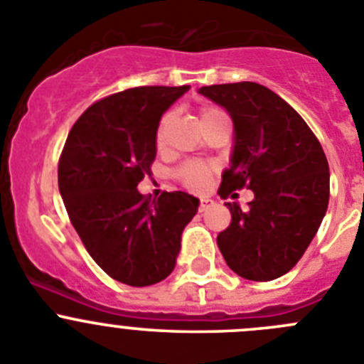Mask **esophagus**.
<instances>
[{
	"label": "esophagus",
	"mask_w": 364,
	"mask_h": 364,
	"mask_svg": "<svg viewBox=\"0 0 364 364\" xmlns=\"http://www.w3.org/2000/svg\"><path fill=\"white\" fill-rule=\"evenodd\" d=\"M209 205H213V200L211 198H200V211H204V209H208Z\"/></svg>",
	"instance_id": "1"
}]
</instances>
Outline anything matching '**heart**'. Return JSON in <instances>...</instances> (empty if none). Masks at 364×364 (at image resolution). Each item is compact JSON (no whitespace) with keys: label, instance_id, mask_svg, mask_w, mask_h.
I'll return each instance as SVG.
<instances>
[{"label":"heart","instance_id":"b5f03b06","mask_svg":"<svg viewBox=\"0 0 364 364\" xmlns=\"http://www.w3.org/2000/svg\"><path fill=\"white\" fill-rule=\"evenodd\" d=\"M220 113H223L222 109H218L216 106H202L200 108V119L202 122L211 121L215 117H218ZM171 115L166 113L162 115V119L159 121L155 129V144L156 148H162L166 144V133H168V124ZM213 175V168L209 164H204V162H188L182 168L178 169V178L180 182L186 186L188 189H193V191H200L208 186L209 178Z\"/></svg>","mask_w":364,"mask_h":364}]
</instances>
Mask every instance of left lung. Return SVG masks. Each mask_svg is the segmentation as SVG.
Returning <instances> with one entry per match:
<instances>
[{
    "mask_svg": "<svg viewBox=\"0 0 364 364\" xmlns=\"http://www.w3.org/2000/svg\"><path fill=\"white\" fill-rule=\"evenodd\" d=\"M235 122L231 168L218 195L255 193L249 209L228 202L231 223L216 238L231 271L252 282L287 274L318 232L328 208L330 173L318 136L289 102L258 82L200 88Z\"/></svg>",
    "mask_w": 364,
    "mask_h": 364,
    "instance_id": "1",
    "label": "left lung"
}]
</instances>
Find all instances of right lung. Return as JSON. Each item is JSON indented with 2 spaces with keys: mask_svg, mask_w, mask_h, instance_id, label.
<instances>
[{
  "mask_svg": "<svg viewBox=\"0 0 364 364\" xmlns=\"http://www.w3.org/2000/svg\"><path fill=\"white\" fill-rule=\"evenodd\" d=\"M188 90L136 86L93 102L59 156V191L73 229L102 271L126 285L148 287L171 274L180 236L198 209L188 193L151 200L136 191L151 173L160 117Z\"/></svg>",
  "mask_w": 364,
  "mask_h": 364,
  "instance_id": "1",
  "label": "right lung"
}]
</instances>
